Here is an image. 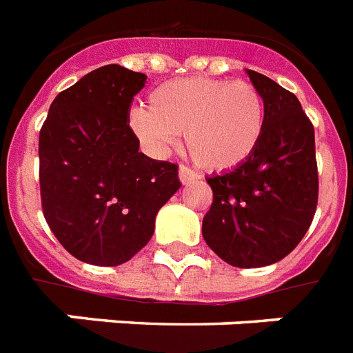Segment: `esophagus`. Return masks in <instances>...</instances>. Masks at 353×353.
<instances>
[{
	"instance_id": "34e87169",
	"label": "esophagus",
	"mask_w": 353,
	"mask_h": 353,
	"mask_svg": "<svg viewBox=\"0 0 353 353\" xmlns=\"http://www.w3.org/2000/svg\"><path fill=\"white\" fill-rule=\"evenodd\" d=\"M196 179H199L198 172L190 170V168H188V166H185V165L179 166V181H181L183 185L196 181Z\"/></svg>"
}]
</instances>
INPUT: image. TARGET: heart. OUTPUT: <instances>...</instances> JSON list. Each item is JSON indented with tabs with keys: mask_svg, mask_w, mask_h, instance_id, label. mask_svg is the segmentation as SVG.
I'll return each instance as SVG.
<instances>
[{
	"mask_svg": "<svg viewBox=\"0 0 353 353\" xmlns=\"http://www.w3.org/2000/svg\"><path fill=\"white\" fill-rule=\"evenodd\" d=\"M268 126L262 91L247 82L192 77L170 80L150 93V108L133 106L128 128L154 155L185 143L209 170L236 168L256 152Z\"/></svg>",
	"mask_w": 353,
	"mask_h": 353,
	"instance_id": "obj_1",
	"label": "heart"
}]
</instances>
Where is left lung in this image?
<instances>
[{"label":"left lung","mask_w":353,"mask_h":353,"mask_svg":"<svg viewBox=\"0 0 353 353\" xmlns=\"http://www.w3.org/2000/svg\"><path fill=\"white\" fill-rule=\"evenodd\" d=\"M268 104V126L251 159L207 177L214 199L203 218L207 245L234 268H263L288 256L317 209L315 132L291 91L247 69Z\"/></svg>","instance_id":"1"}]
</instances>
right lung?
Masks as SVG:
<instances>
[{
    "mask_svg": "<svg viewBox=\"0 0 353 353\" xmlns=\"http://www.w3.org/2000/svg\"><path fill=\"white\" fill-rule=\"evenodd\" d=\"M146 74L110 63L58 93L40 130L41 209L80 262L121 265L150 241L179 190L177 166L139 152L128 128Z\"/></svg>",
    "mask_w": 353,
    "mask_h": 353,
    "instance_id": "right-lung-1",
    "label": "right lung"
}]
</instances>
